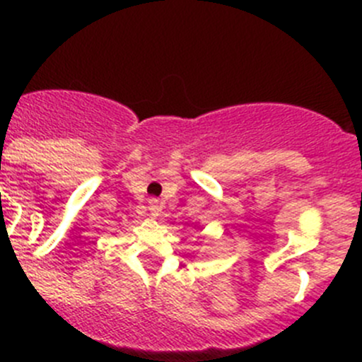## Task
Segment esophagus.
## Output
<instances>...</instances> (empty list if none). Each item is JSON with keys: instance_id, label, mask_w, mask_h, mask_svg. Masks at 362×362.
Masks as SVG:
<instances>
[{"instance_id": "obj_1", "label": "esophagus", "mask_w": 362, "mask_h": 362, "mask_svg": "<svg viewBox=\"0 0 362 362\" xmlns=\"http://www.w3.org/2000/svg\"><path fill=\"white\" fill-rule=\"evenodd\" d=\"M148 210H151L152 217H156V215H159L160 208H159V202H158V199H151V203H148Z\"/></svg>"}]
</instances>
